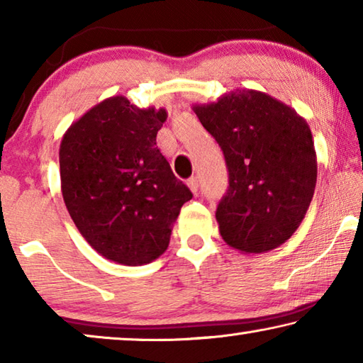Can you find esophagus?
Masks as SVG:
<instances>
[{"mask_svg": "<svg viewBox=\"0 0 363 363\" xmlns=\"http://www.w3.org/2000/svg\"><path fill=\"white\" fill-rule=\"evenodd\" d=\"M187 186L190 190H192V194L196 195V192H199V181H196L195 177H190V179H187Z\"/></svg>", "mask_w": 363, "mask_h": 363, "instance_id": "34e87169", "label": "esophagus"}]
</instances>
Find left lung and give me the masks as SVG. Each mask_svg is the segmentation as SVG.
I'll use <instances>...</instances> for the list:
<instances>
[{"label": "left lung", "instance_id": "left-lung-1", "mask_svg": "<svg viewBox=\"0 0 363 363\" xmlns=\"http://www.w3.org/2000/svg\"><path fill=\"white\" fill-rule=\"evenodd\" d=\"M192 110L218 140L229 169V189L216 211L223 240L247 255L284 245L315 190L317 155L307 121L256 89L230 91Z\"/></svg>", "mask_w": 363, "mask_h": 363}]
</instances>
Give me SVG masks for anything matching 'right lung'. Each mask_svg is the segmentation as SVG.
<instances>
[{
  "label": "right lung",
  "instance_id": "obj_1",
  "mask_svg": "<svg viewBox=\"0 0 363 363\" xmlns=\"http://www.w3.org/2000/svg\"><path fill=\"white\" fill-rule=\"evenodd\" d=\"M167 116L164 108L107 97L60 140V189L70 218L97 253L123 266L162 256L192 199L157 147Z\"/></svg>",
  "mask_w": 363,
  "mask_h": 363
}]
</instances>
